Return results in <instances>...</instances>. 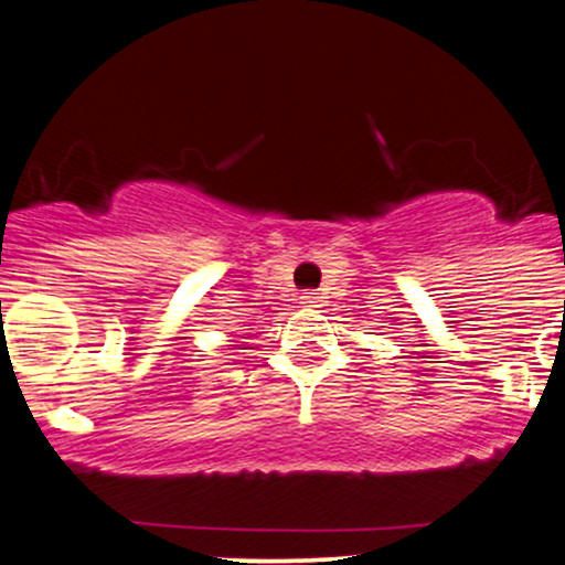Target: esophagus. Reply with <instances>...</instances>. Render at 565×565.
<instances>
[{
    "mask_svg": "<svg viewBox=\"0 0 565 565\" xmlns=\"http://www.w3.org/2000/svg\"><path fill=\"white\" fill-rule=\"evenodd\" d=\"M300 302H302V308H308V310H316V308H321V295L319 291H302V297H300Z\"/></svg>",
    "mask_w": 565,
    "mask_h": 565,
    "instance_id": "esophagus-1",
    "label": "esophagus"
}]
</instances>
